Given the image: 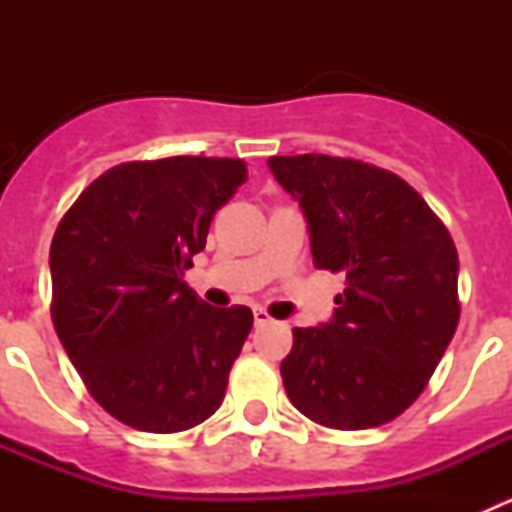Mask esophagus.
Masks as SVG:
<instances>
[{
	"label": "esophagus",
	"instance_id": "34e87169",
	"mask_svg": "<svg viewBox=\"0 0 512 512\" xmlns=\"http://www.w3.org/2000/svg\"><path fill=\"white\" fill-rule=\"evenodd\" d=\"M253 323H256V328H264V325L271 323V315L264 307H256V310H253Z\"/></svg>",
	"mask_w": 512,
	"mask_h": 512
}]
</instances>
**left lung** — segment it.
Wrapping results in <instances>:
<instances>
[{
  "label": "left lung",
  "instance_id": "1",
  "mask_svg": "<svg viewBox=\"0 0 512 512\" xmlns=\"http://www.w3.org/2000/svg\"><path fill=\"white\" fill-rule=\"evenodd\" d=\"M305 212L312 261L341 271L333 320L295 328L287 397L336 431L390 423L418 400L459 325V256L405 179L356 158L271 156Z\"/></svg>",
  "mask_w": 512,
  "mask_h": 512
}]
</instances>
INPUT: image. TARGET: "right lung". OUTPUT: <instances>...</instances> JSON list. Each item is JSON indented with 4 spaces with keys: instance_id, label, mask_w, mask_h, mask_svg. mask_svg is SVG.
Instances as JSON below:
<instances>
[{
    "instance_id": "right-lung-1",
    "label": "right lung",
    "mask_w": 512,
    "mask_h": 512,
    "mask_svg": "<svg viewBox=\"0 0 512 512\" xmlns=\"http://www.w3.org/2000/svg\"><path fill=\"white\" fill-rule=\"evenodd\" d=\"M246 179L241 158L130 161L94 179L58 223L53 325L89 395L130 428L189 431L223 402L253 312L202 302L184 269Z\"/></svg>"
}]
</instances>
